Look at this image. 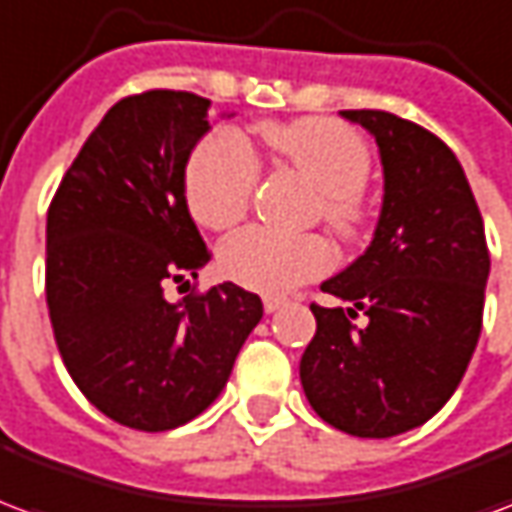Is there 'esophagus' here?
Here are the masks:
<instances>
[{"label":"esophagus","mask_w":512,"mask_h":512,"mask_svg":"<svg viewBox=\"0 0 512 512\" xmlns=\"http://www.w3.org/2000/svg\"><path fill=\"white\" fill-rule=\"evenodd\" d=\"M263 307H266V312H277L285 307V299H274V296H268V299H263Z\"/></svg>","instance_id":"esophagus-1"}]
</instances>
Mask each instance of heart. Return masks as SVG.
I'll return each mask as SVG.
<instances>
[{
	"mask_svg": "<svg viewBox=\"0 0 512 512\" xmlns=\"http://www.w3.org/2000/svg\"><path fill=\"white\" fill-rule=\"evenodd\" d=\"M263 142L274 156L321 189V213L334 233L356 238L367 224L365 189L370 147L354 128L332 117H301L263 126ZM260 167L235 131H216L202 142L186 167V205L194 222L227 230L246 216L255 197ZM219 266L241 288L285 296L332 266V246L321 235H282L249 227L224 241Z\"/></svg>",
	"mask_w": 512,
	"mask_h": 512,
	"instance_id": "obj_1",
	"label": "heart"
}]
</instances>
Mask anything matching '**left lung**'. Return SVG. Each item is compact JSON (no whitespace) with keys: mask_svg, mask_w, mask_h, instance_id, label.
Wrapping results in <instances>:
<instances>
[{"mask_svg":"<svg viewBox=\"0 0 512 512\" xmlns=\"http://www.w3.org/2000/svg\"><path fill=\"white\" fill-rule=\"evenodd\" d=\"M343 117L376 136L384 205L365 255L321 285L351 307H310L318 329L299 376L323 422L389 439L428 422L461 384L491 257L469 180L439 136L381 109Z\"/></svg>","mask_w":512,"mask_h":512,"instance_id":"8db88e82","label":"left lung"}]
</instances>
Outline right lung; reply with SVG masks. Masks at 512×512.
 Listing matches in <instances>:
<instances>
[{
  "mask_svg": "<svg viewBox=\"0 0 512 512\" xmlns=\"http://www.w3.org/2000/svg\"><path fill=\"white\" fill-rule=\"evenodd\" d=\"M211 101L147 90L117 101L73 158L46 219V304L84 397L134 430L202 414L233 373L263 301L233 282L167 301L211 252L186 205V164Z\"/></svg>",
  "mask_w": 512,
  "mask_h": 512,
  "instance_id": "obj_1",
  "label": "right lung"
}]
</instances>
